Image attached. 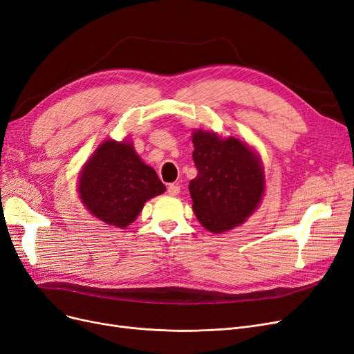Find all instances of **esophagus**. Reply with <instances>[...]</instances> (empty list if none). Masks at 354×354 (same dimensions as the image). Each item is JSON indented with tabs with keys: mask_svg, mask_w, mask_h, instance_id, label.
<instances>
[{
	"mask_svg": "<svg viewBox=\"0 0 354 354\" xmlns=\"http://www.w3.org/2000/svg\"><path fill=\"white\" fill-rule=\"evenodd\" d=\"M179 192H180V188L178 185H175V184H170L167 187V194L172 195V197H175V195H178Z\"/></svg>",
	"mask_w": 354,
	"mask_h": 354,
	"instance_id": "esophagus-1",
	"label": "esophagus"
}]
</instances>
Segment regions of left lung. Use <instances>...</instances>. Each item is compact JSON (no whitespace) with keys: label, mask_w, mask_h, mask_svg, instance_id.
I'll list each match as a JSON object with an SVG mask.
<instances>
[{"label":"left lung","mask_w":354,"mask_h":354,"mask_svg":"<svg viewBox=\"0 0 354 354\" xmlns=\"http://www.w3.org/2000/svg\"><path fill=\"white\" fill-rule=\"evenodd\" d=\"M192 144L198 169L189 182L195 216L212 233L238 227L264 197L266 174L259 154L242 140L213 131L195 129Z\"/></svg>","instance_id":"1"}]
</instances>
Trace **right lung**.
<instances>
[{
  "instance_id": "right-lung-1",
  "label": "right lung",
  "mask_w": 354,
  "mask_h": 354,
  "mask_svg": "<svg viewBox=\"0 0 354 354\" xmlns=\"http://www.w3.org/2000/svg\"><path fill=\"white\" fill-rule=\"evenodd\" d=\"M78 197L103 223L125 229L144 204L166 191L156 170L144 163L129 140H104L83 165Z\"/></svg>"
}]
</instances>
